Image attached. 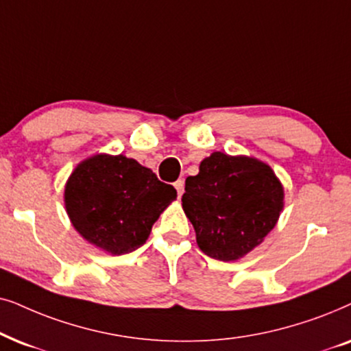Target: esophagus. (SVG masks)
Instances as JSON below:
<instances>
[{
    "instance_id": "34e87169",
    "label": "esophagus",
    "mask_w": 351,
    "mask_h": 351,
    "mask_svg": "<svg viewBox=\"0 0 351 351\" xmlns=\"http://www.w3.org/2000/svg\"><path fill=\"white\" fill-rule=\"evenodd\" d=\"M175 189H176V193H178V197H181V195H183V193H184V181L183 180L176 181Z\"/></svg>"
}]
</instances>
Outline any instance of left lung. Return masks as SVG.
Returning a JSON list of instances; mask_svg holds the SVG:
<instances>
[{"label": "left lung", "mask_w": 351, "mask_h": 351, "mask_svg": "<svg viewBox=\"0 0 351 351\" xmlns=\"http://www.w3.org/2000/svg\"><path fill=\"white\" fill-rule=\"evenodd\" d=\"M183 208L200 250L230 261L260 244L282 210L284 189L266 163L213 152L186 178Z\"/></svg>", "instance_id": "obj_1"}]
</instances>
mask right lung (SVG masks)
I'll use <instances>...</instances> for the list:
<instances>
[{
	"mask_svg": "<svg viewBox=\"0 0 351 351\" xmlns=\"http://www.w3.org/2000/svg\"><path fill=\"white\" fill-rule=\"evenodd\" d=\"M64 197L75 230L93 245L123 255L146 242L176 189L133 158L99 154L75 168Z\"/></svg>",
	"mask_w": 351,
	"mask_h": 351,
	"instance_id": "obj_1",
	"label": "right lung"
}]
</instances>
